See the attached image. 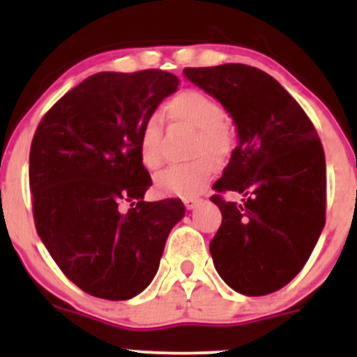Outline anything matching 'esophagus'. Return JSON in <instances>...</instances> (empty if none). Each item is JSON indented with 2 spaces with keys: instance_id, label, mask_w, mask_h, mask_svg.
Wrapping results in <instances>:
<instances>
[{
  "instance_id": "obj_1",
  "label": "esophagus",
  "mask_w": 357,
  "mask_h": 357,
  "mask_svg": "<svg viewBox=\"0 0 357 357\" xmlns=\"http://www.w3.org/2000/svg\"><path fill=\"white\" fill-rule=\"evenodd\" d=\"M183 202H185L186 208H193L197 204H199L200 199H199V197H192V199H185Z\"/></svg>"
}]
</instances>
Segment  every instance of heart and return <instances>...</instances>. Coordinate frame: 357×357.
Instances as JSON below:
<instances>
[{
	"label": "heart",
	"mask_w": 357,
	"mask_h": 357,
	"mask_svg": "<svg viewBox=\"0 0 357 357\" xmlns=\"http://www.w3.org/2000/svg\"><path fill=\"white\" fill-rule=\"evenodd\" d=\"M165 114L171 122H181L197 129L192 143V155H199L185 164H172L155 176V186L164 195H199L214 172V160H221L229 152L233 135L225 122V109L207 93L188 89L165 103ZM139 160L146 169H158L164 162V124L158 114H150L143 121L138 139ZM208 155L211 156L208 157Z\"/></svg>",
	"instance_id": "b5f03b06"
}]
</instances>
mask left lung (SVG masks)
Returning <instances> with one entry per match:
<instances>
[{
    "label": "left lung",
    "instance_id": "obj_1",
    "mask_svg": "<svg viewBox=\"0 0 357 357\" xmlns=\"http://www.w3.org/2000/svg\"><path fill=\"white\" fill-rule=\"evenodd\" d=\"M185 75L218 98L238 129V146L212 186L222 214L212 261L233 290L273 294L304 268L325 226L321 139L290 93L261 68L186 67ZM226 191L242 192L243 202L225 201Z\"/></svg>",
    "mask_w": 357,
    "mask_h": 357
}]
</instances>
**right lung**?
I'll return each instance as SVG.
<instances>
[{"label": "right lung", "mask_w": 357, "mask_h": 357, "mask_svg": "<svg viewBox=\"0 0 357 357\" xmlns=\"http://www.w3.org/2000/svg\"><path fill=\"white\" fill-rule=\"evenodd\" d=\"M179 79L160 68L98 72L66 93L38 124L29 186L38 235L63 275L93 297L126 301L150 285L179 199L145 202L143 121Z\"/></svg>", "instance_id": "1"}]
</instances>
